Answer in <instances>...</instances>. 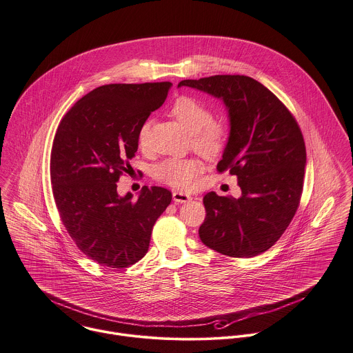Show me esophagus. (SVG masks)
I'll list each match as a JSON object with an SVG mask.
<instances>
[{"instance_id": "1", "label": "esophagus", "mask_w": 353, "mask_h": 353, "mask_svg": "<svg viewBox=\"0 0 353 353\" xmlns=\"http://www.w3.org/2000/svg\"><path fill=\"white\" fill-rule=\"evenodd\" d=\"M173 201L176 203H185V202H190L191 201V196L183 191H174L173 192Z\"/></svg>"}]
</instances>
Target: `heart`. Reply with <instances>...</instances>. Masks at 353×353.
Here are the masks:
<instances>
[{"label":"heart","instance_id":"heart-1","mask_svg":"<svg viewBox=\"0 0 353 353\" xmlns=\"http://www.w3.org/2000/svg\"><path fill=\"white\" fill-rule=\"evenodd\" d=\"M170 115L185 128L192 137L194 147L202 154L212 157L219 154L225 144V128L216 121L210 108L201 100L191 96H179L169 108ZM148 123H143L139 130V143L147 140ZM203 170L201 161L195 158H168L154 168V177L179 190H190L196 184L198 176Z\"/></svg>","mask_w":353,"mask_h":353}]
</instances>
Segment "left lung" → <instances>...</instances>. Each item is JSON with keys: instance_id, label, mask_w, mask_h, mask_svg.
Segmentation results:
<instances>
[{"instance_id": "1", "label": "left lung", "mask_w": 353, "mask_h": 353, "mask_svg": "<svg viewBox=\"0 0 353 353\" xmlns=\"http://www.w3.org/2000/svg\"><path fill=\"white\" fill-rule=\"evenodd\" d=\"M177 86L223 100L230 136L217 170L236 174L242 191L239 198L205 195L199 238L224 256H259L282 236L300 203L307 152L299 123L270 89L246 75L184 79Z\"/></svg>"}]
</instances>
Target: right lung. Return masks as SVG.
<instances>
[{"label":"right lung","instance_id":"obj_1","mask_svg":"<svg viewBox=\"0 0 353 353\" xmlns=\"http://www.w3.org/2000/svg\"><path fill=\"white\" fill-rule=\"evenodd\" d=\"M170 82L110 83L79 99L63 117L50 152V183L60 219L78 249L110 268L141 260L172 192L144 185L137 201L118 195L139 130L158 110Z\"/></svg>","mask_w":353,"mask_h":353}]
</instances>
